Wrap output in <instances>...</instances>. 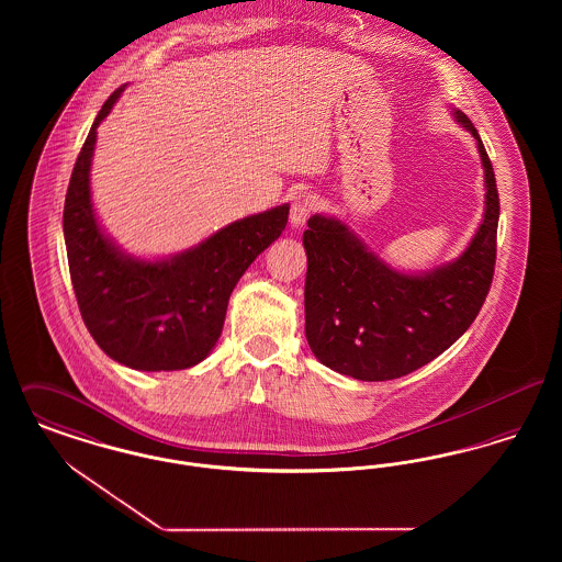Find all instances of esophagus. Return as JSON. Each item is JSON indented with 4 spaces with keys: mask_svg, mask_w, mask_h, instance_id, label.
<instances>
[{
    "mask_svg": "<svg viewBox=\"0 0 562 562\" xmlns=\"http://www.w3.org/2000/svg\"><path fill=\"white\" fill-rule=\"evenodd\" d=\"M321 206V200L316 193L312 191H301L291 204V225L293 227H301L305 225V221L312 216V214L318 211Z\"/></svg>",
    "mask_w": 562,
    "mask_h": 562,
    "instance_id": "obj_1",
    "label": "esophagus"
}]
</instances>
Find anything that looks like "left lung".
Wrapping results in <instances>:
<instances>
[{"label":"left lung","mask_w":562,"mask_h":562,"mask_svg":"<svg viewBox=\"0 0 562 562\" xmlns=\"http://www.w3.org/2000/svg\"><path fill=\"white\" fill-rule=\"evenodd\" d=\"M479 143L484 218L465 252L422 276L387 268L337 218L314 214L303 246L305 337L337 373L387 381L422 369L470 328L488 294L497 259L499 193L493 164L465 113L454 111Z\"/></svg>","instance_id":"obj_1"}]
</instances>
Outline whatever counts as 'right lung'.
<instances>
[{"instance_id":"obj_1","label":"right lung","mask_w":562,"mask_h":562,"mask_svg":"<svg viewBox=\"0 0 562 562\" xmlns=\"http://www.w3.org/2000/svg\"><path fill=\"white\" fill-rule=\"evenodd\" d=\"M122 90L124 86L99 111L67 189L63 229L71 284L81 321L109 358L136 371H181L211 353L229 294L248 266L284 232L289 204L240 218L166 261L122 255L101 232L90 202L97 128Z\"/></svg>"}]
</instances>
